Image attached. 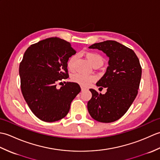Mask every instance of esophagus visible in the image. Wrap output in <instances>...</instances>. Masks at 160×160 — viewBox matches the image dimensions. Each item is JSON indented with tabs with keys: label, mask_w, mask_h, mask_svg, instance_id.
<instances>
[{
	"label": "esophagus",
	"mask_w": 160,
	"mask_h": 160,
	"mask_svg": "<svg viewBox=\"0 0 160 160\" xmlns=\"http://www.w3.org/2000/svg\"><path fill=\"white\" fill-rule=\"evenodd\" d=\"M81 90H82V91H84L85 90V88H84V87H81Z\"/></svg>",
	"instance_id": "esophagus-1"
}]
</instances>
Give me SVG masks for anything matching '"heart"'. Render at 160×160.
<instances>
[{"label": "heart", "instance_id": "b5f03b06", "mask_svg": "<svg viewBox=\"0 0 160 160\" xmlns=\"http://www.w3.org/2000/svg\"><path fill=\"white\" fill-rule=\"evenodd\" d=\"M86 56L87 58L89 61V62L93 67L97 65H102V64L104 62L103 58L102 57L99 53L95 52H87L86 53ZM76 59V56H73L70 58L69 60H68L67 68L68 69L71 71H73L74 70V64ZM96 77L93 76H87V75H84L82 73L74 74L72 78H71V80H72L73 82L80 84V86L84 87H89L91 83L96 80Z\"/></svg>", "mask_w": 160, "mask_h": 160}]
</instances>
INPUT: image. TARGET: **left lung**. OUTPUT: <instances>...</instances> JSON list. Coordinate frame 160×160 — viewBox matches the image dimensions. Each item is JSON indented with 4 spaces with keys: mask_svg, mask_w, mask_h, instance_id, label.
I'll list each match as a JSON object with an SVG mask.
<instances>
[{
    "mask_svg": "<svg viewBox=\"0 0 160 160\" xmlns=\"http://www.w3.org/2000/svg\"><path fill=\"white\" fill-rule=\"evenodd\" d=\"M89 48L102 51L109 58L106 72L96 85L107 92L98 93L90 89L91 99L88 111L95 120L109 123L126 113L136 98L142 76V67L132 49L114 40L95 43Z\"/></svg>",
    "mask_w": 160,
    "mask_h": 160,
    "instance_id": "1",
    "label": "left lung"
}]
</instances>
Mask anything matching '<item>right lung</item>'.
<instances>
[{
	"instance_id": "add662e5",
	"label": "right lung",
	"mask_w": 160,
	"mask_h": 160,
	"mask_svg": "<svg viewBox=\"0 0 160 160\" xmlns=\"http://www.w3.org/2000/svg\"><path fill=\"white\" fill-rule=\"evenodd\" d=\"M75 53L69 42L57 37L33 44L24 53L19 67L20 88L29 108L40 120L52 122L65 117L80 92L76 82L56 87L69 78L67 62Z\"/></svg>"
}]
</instances>
